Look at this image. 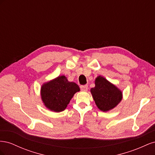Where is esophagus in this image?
<instances>
[{
    "label": "esophagus",
    "mask_w": 155,
    "mask_h": 155,
    "mask_svg": "<svg viewBox=\"0 0 155 155\" xmlns=\"http://www.w3.org/2000/svg\"><path fill=\"white\" fill-rule=\"evenodd\" d=\"M81 90L82 91H87L88 90V85H81L80 87Z\"/></svg>",
    "instance_id": "34e87169"
}]
</instances>
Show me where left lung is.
Instances as JSON below:
<instances>
[{
	"mask_svg": "<svg viewBox=\"0 0 155 155\" xmlns=\"http://www.w3.org/2000/svg\"><path fill=\"white\" fill-rule=\"evenodd\" d=\"M94 82L95 87L91 89V92L98 109L103 112L113 109L122 100V92L101 76H97Z\"/></svg>",
	"mask_w": 155,
	"mask_h": 155,
	"instance_id": "left-lung-1",
	"label": "left lung"
}]
</instances>
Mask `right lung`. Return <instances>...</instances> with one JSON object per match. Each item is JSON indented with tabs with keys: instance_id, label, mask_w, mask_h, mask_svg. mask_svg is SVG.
<instances>
[{
	"instance_id": "obj_1",
	"label": "right lung",
	"mask_w": 155,
	"mask_h": 155,
	"mask_svg": "<svg viewBox=\"0 0 155 155\" xmlns=\"http://www.w3.org/2000/svg\"><path fill=\"white\" fill-rule=\"evenodd\" d=\"M80 91L74 82L68 81L64 76H59L44 83L41 87V97L44 105L51 111L65 110L76 92Z\"/></svg>"
}]
</instances>
